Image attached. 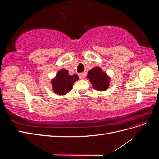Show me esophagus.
Listing matches in <instances>:
<instances>
[{
	"label": "esophagus",
	"mask_w": 159,
	"mask_h": 159,
	"mask_svg": "<svg viewBox=\"0 0 159 159\" xmlns=\"http://www.w3.org/2000/svg\"><path fill=\"white\" fill-rule=\"evenodd\" d=\"M85 73H80V74H79V77H80V79H81V80H82V79H84V78H85Z\"/></svg>",
	"instance_id": "1"
}]
</instances>
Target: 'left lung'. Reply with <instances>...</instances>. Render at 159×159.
<instances>
[{"label": "left lung", "instance_id": "1", "mask_svg": "<svg viewBox=\"0 0 159 159\" xmlns=\"http://www.w3.org/2000/svg\"><path fill=\"white\" fill-rule=\"evenodd\" d=\"M87 78L93 88L97 91H105L109 88L110 77L99 67H95L91 69L88 71Z\"/></svg>", "mask_w": 159, "mask_h": 159}]
</instances>
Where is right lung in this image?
I'll return each mask as SVG.
<instances>
[{
    "label": "right lung",
    "instance_id": "add662e5",
    "mask_svg": "<svg viewBox=\"0 0 159 159\" xmlns=\"http://www.w3.org/2000/svg\"><path fill=\"white\" fill-rule=\"evenodd\" d=\"M79 80L78 75H70L66 69H61L55 78L52 79L51 84L54 92L58 95H64L70 91L74 84Z\"/></svg>",
    "mask_w": 159,
    "mask_h": 159
}]
</instances>
